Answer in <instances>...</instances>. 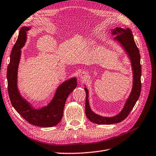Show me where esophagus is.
<instances>
[{
  "instance_id": "esophagus-1",
  "label": "esophagus",
  "mask_w": 156,
  "mask_h": 156,
  "mask_svg": "<svg viewBox=\"0 0 156 156\" xmlns=\"http://www.w3.org/2000/svg\"><path fill=\"white\" fill-rule=\"evenodd\" d=\"M79 77L81 80L86 79L87 77H88V73L87 72H86V71H83V72L79 74Z\"/></svg>"
}]
</instances>
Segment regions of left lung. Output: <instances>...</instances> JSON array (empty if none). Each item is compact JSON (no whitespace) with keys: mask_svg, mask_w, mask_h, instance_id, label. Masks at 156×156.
I'll return each instance as SVG.
<instances>
[{"mask_svg":"<svg viewBox=\"0 0 156 156\" xmlns=\"http://www.w3.org/2000/svg\"><path fill=\"white\" fill-rule=\"evenodd\" d=\"M111 33L112 36H115L113 40L116 41L122 47L129 59L133 73V84L131 91L122 109L119 113L113 116H103L96 114L91 109L88 101V90L84 84V89L86 92L85 114L90 121L97 124L110 125L123 121L128 116L137 101L141 90L140 56L139 50L133 37L132 32L128 28L122 29L116 27L115 29H111Z\"/></svg>","mask_w":156,"mask_h":156,"instance_id":"obj_1","label":"left lung"}]
</instances>
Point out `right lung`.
I'll return each mask as SVG.
<instances>
[{"label": "right lung", "instance_id": "right-lung-1", "mask_svg": "<svg viewBox=\"0 0 156 156\" xmlns=\"http://www.w3.org/2000/svg\"><path fill=\"white\" fill-rule=\"evenodd\" d=\"M31 27H23L10 55L7 69L8 90L12 105L23 119L32 125L49 127L57 125L63 116L64 108L69 94L77 87V77L69 78L56 88L53 99L47 105L34 107L23 98L17 87V73L21 56V49L27 39V32Z\"/></svg>", "mask_w": 156, "mask_h": 156}]
</instances>
